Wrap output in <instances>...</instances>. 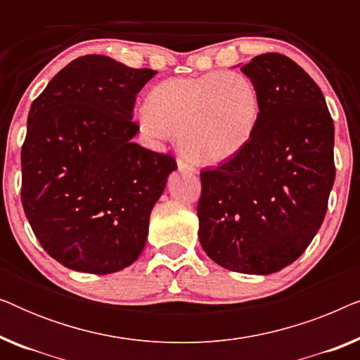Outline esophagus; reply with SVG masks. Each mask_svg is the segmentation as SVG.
Masks as SVG:
<instances>
[{"mask_svg": "<svg viewBox=\"0 0 360 360\" xmlns=\"http://www.w3.org/2000/svg\"><path fill=\"white\" fill-rule=\"evenodd\" d=\"M176 165H179V170L180 172H195L196 169H195V165L191 164L190 160H186L185 157H179V159H176Z\"/></svg>", "mask_w": 360, "mask_h": 360, "instance_id": "obj_1", "label": "esophagus"}]
</instances>
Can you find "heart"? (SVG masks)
<instances>
[{
    "label": "heart",
    "mask_w": 360,
    "mask_h": 360,
    "mask_svg": "<svg viewBox=\"0 0 360 360\" xmlns=\"http://www.w3.org/2000/svg\"><path fill=\"white\" fill-rule=\"evenodd\" d=\"M141 126L152 134L174 132L186 155L200 164H219L243 150L260 116L259 91L238 72H210L169 78L147 95Z\"/></svg>",
    "instance_id": "heart-1"
}]
</instances>
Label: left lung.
Returning a JSON list of instances; mask_svg holds the SVG:
<instances>
[{"instance_id": "obj_1", "label": "left lung", "mask_w": 360, "mask_h": 360, "mask_svg": "<svg viewBox=\"0 0 360 360\" xmlns=\"http://www.w3.org/2000/svg\"><path fill=\"white\" fill-rule=\"evenodd\" d=\"M240 70L259 91V122L243 150L200 174L198 238L221 267L267 275L295 262L321 228L336 176L334 124L292 58L262 53Z\"/></svg>"}]
</instances>
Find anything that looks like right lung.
<instances>
[{"mask_svg":"<svg viewBox=\"0 0 360 360\" xmlns=\"http://www.w3.org/2000/svg\"><path fill=\"white\" fill-rule=\"evenodd\" d=\"M155 73L78 57L32 101L22 208L44 250L68 269L112 274L144 249L150 211L176 169L172 155L132 142L136 96Z\"/></svg>","mask_w":360,"mask_h":360,"instance_id":"right-lung-1","label":"right lung"}]
</instances>
